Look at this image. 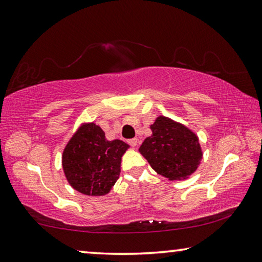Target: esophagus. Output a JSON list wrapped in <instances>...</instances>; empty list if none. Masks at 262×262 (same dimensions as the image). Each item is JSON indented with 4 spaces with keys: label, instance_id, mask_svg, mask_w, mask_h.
I'll return each mask as SVG.
<instances>
[{
    "label": "esophagus",
    "instance_id": "1",
    "mask_svg": "<svg viewBox=\"0 0 262 262\" xmlns=\"http://www.w3.org/2000/svg\"><path fill=\"white\" fill-rule=\"evenodd\" d=\"M128 144L132 145V147H136V145H137V139H136V137H134V139L128 140Z\"/></svg>",
    "mask_w": 262,
    "mask_h": 262
}]
</instances>
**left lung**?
I'll return each instance as SVG.
<instances>
[{
	"label": "left lung",
	"instance_id": "obj_1",
	"mask_svg": "<svg viewBox=\"0 0 262 262\" xmlns=\"http://www.w3.org/2000/svg\"><path fill=\"white\" fill-rule=\"evenodd\" d=\"M150 128L152 135L144 140L140 152L154 170L170 180L192 174L202 157L196 135L165 117H158Z\"/></svg>",
	"mask_w": 262,
	"mask_h": 262
}]
</instances>
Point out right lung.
<instances>
[{
  "mask_svg": "<svg viewBox=\"0 0 262 262\" xmlns=\"http://www.w3.org/2000/svg\"><path fill=\"white\" fill-rule=\"evenodd\" d=\"M128 147L120 140H106L103 129L95 123L81 127L62 156L68 183L82 194H107L119 179L121 157Z\"/></svg>",
  "mask_w": 262,
  "mask_h": 262,
  "instance_id": "add662e5",
  "label": "right lung"
}]
</instances>
